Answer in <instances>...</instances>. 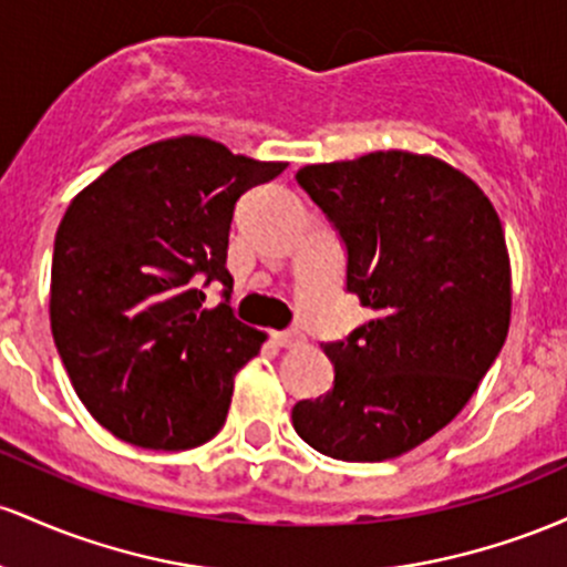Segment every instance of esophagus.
Wrapping results in <instances>:
<instances>
[{"mask_svg":"<svg viewBox=\"0 0 567 567\" xmlns=\"http://www.w3.org/2000/svg\"><path fill=\"white\" fill-rule=\"evenodd\" d=\"M272 340H276L281 348H300L305 342V334L300 329H289V332H276L272 334Z\"/></svg>","mask_w":567,"mask_h":567,"instance_id":"1","label":"esophagus"}]
</instances>
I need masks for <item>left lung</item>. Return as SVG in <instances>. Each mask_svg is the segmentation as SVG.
<instances>
[{"instance_id":"left-lung-1","label":"left lung","mask_w":567,"mask_h":567,"mask_svg":"<svg viewBox=\"0 0 567 567\" xmlns=\"http://www.w3.org/2000/svg\"><path fill=\"white\" fill-rule=\"evenodd\" d=\"M348 249V291L372 318L329 342L334 385L291 410L321 455L391 461L442 431L493 367L512 321L498 212L434 155L380 150L297 171Z\"/></svg>"}]
</instances>
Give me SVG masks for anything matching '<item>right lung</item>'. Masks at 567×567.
<instances>
[{
    "mask_svg": "<svg viewBox=\"0 0 567 567\" xmlns=\"http://www.w3.org/2000/svg\"><path fill=\"white\" fill-rule=\"evenodd\" d=\"M284 168L189 133L120 157L69 203L50 329L80 402L117 439L189 450L225 425L235 374L267 334L227 302L203 308L198 281L230 297L235 200Z\"/></svg>",
    "mask_w": 567,
    "mask_h": 567,
    "instance_id": "right-lung-1",
    "label": "right lung"
}]
</instances>
